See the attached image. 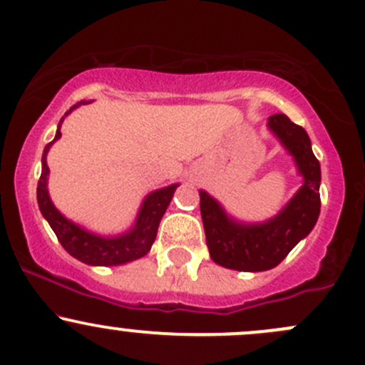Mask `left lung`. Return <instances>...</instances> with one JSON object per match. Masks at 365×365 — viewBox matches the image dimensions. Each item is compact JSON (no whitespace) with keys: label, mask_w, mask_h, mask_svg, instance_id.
<instances>
[{"label":"left lung","mask_w":365,"mask_h":365,"mask_svg":"<svg viewBox=\"0 0 365 365\" xmlns=\"http://www.w3.org/2000/svg\"><path fill=\"white\" fill-rule=\"evenodd\" d=\"M268 127L294 156L304 179L280 214L262 225H244L228 217L209 193L200 191V212L210 257L217 264L238 272L275 268L313 230L320 214V163L313 155L307 130L282 113L269 116Z\"/></svg>","instance_id":"1"}]
</instances>
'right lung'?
<instances>
[{
    "mask_svg": "<svg viewBox=\"0 0 365 365\" xmlns=\"http://www.w3.org/2000/svg\"><path fill=\"white\" fill-rule=\"evenodd\" d=\"M81 104V103H80ZM76 104V106H80ZM87 104V103H83ZM76 106H73L68 113H71ZM66 113V115H68ZM64 120V118H62ZM61 120V123H62ZM61 123H58L56 139L61 137ZM48 143L45 146L41 158V175L38 181V205L43 217L48 221L50 228L57 235L61 245L76 257L78 261L87 262L92 266H115V264H125L139 259V257L146 256L150 252L153 242L156 238V231H158V225L162 221L163 214H165L168 203H170L174 191L179 184H172V186L162 187V190L153 191L146 197L140 207L139 215H137L135 226L130 231L120 237H99L85 231L80 226L66 219L58 210L53 207L52 200L48 197V190H46V181H48V165H46V153H48L50 146L53 144Z\"/></svg>",
    "mask_w": 365,
    "mask_h": 365,
    "instance_id": "right-lung-1",
    "label": "right lung"
}]
</instances>
